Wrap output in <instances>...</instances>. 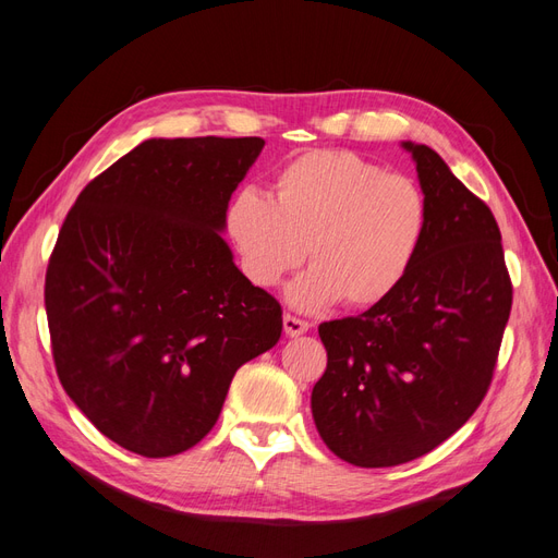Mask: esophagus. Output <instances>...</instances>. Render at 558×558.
<instances>
[{
  "label": "esophagus",
  "mask_w": 558,
  "mask_h": 558,
  "mask_svg": "<svg viewBox=\"0 0 558 558\" xmlns=\"http://www.w3.org/2000/svg\"><path fill=\"white\" fill-rule=\"evenodd\" d=\"M282 325H284V333H288V337H299V333H306L311 327L306 320H301V317H294L290 313L282 317Z\"/></svg>",
  "instance_id": "34e87169"
}]
</instances>
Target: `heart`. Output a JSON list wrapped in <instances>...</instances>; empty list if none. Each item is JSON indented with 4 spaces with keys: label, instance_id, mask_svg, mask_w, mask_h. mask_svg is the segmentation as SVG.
<instances>
[{
    "label": "heart",
    "instance_id": "1",
    "mask_svg": "<svg viewBox=\"0 0 558 558\" xmlns=\"http://www.w3.org/2000/svg\"><path fill=\"white\" fill-rule=\"evenodd\" d=\"M227 233L243 274L276 288L304 262L313 266L288 290L290 304L376 308L400 290L429 229L423 189L353 151H308L278 168L274 196L238 189Z\"/></svg>",
    "mask_w": 558,
    "mask_h": 558
}]
</instances>
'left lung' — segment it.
I'll use <instances>...</instances> for the list:
<instances>
[{"label": "left lung", "mask_w": 558, "mask_h": 558, "mask_svg": "<svg viewBox=\"0 0 558 558\" xmlns=\"http://www.w3.org/2000/svg\"><path fill=\"white\" fill-rule=\"evenodd\" d=\"M416 161L429 229L386 304L317 327L327 369L311 395L317 433L357 468H392L433 451L482 404L512 311L498 221L441 156L402 142Z\"/></svg>", "instance_id": "left-lung-1"}]
</instances>
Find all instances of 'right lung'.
Returning <instances> with one entry per match:
<instances>
[{"label": "right lung", "instance_id": "right-lung-1", "mask_svg": "<svg viewBox=\"0 0 558 558\" xmlns=\"http://www.w3.org/2000/svg\"><path fill=\"white\" fill-rule=\"evenodd\" d=\"M262 149V137L145 140L86 184L58 233L44 288L58 378L133 453L196 447L238 367L280 339V304L221 238Z\"/></svg>", "mask_w": 558, "mask_h": 558}]
</instances>
